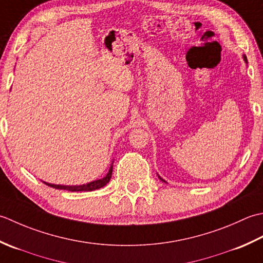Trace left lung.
<instances>
[{"instance_id":"obj_1","label":"left lung","mask_w":263,"mask_h":263,"mask_svg":"<svg viewBox=\"0 0 263 263\" xmlns=\"http://www.w3.org/2000/svg\"><path fill=\"white\" fill-rule=\"evenodd\" d=\"M244 60H245V62H246V63H248V59H246V57H245V55H244ZM159 178H160V179H161L162 181H164V183H165V180H163V179H162V178H161V177H160V176H159Z\"/></svg>"}]
</instances>
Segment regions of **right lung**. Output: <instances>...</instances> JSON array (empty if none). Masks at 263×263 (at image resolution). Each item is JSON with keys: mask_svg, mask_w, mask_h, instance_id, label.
<instances>
[{"mask_svg": "<svg viewBox=\"0 0 263 263\" xmlns=\"http://www.w3.org/2000/svg\"><path fill=\"white\" fill-rule=\"evenodd\" d=\"M111 176H112V165L109 169V173L106 174L105 177H103L102 179H98V180H94V181H90V183L87 184H84V185H78V186H68V185H55V184H50V183H45V181H43V183L46 184L47 186L53 187V189H57V190H66V191H70V192H90V191H95V190H99L101 187L105 186L106 184L109 183L110 179H111Z\"/></svg>", "mask_w": 263, "mask_h": 263, "instance_id": "right-lung-1", "label": "right lung"}]
</instances>
